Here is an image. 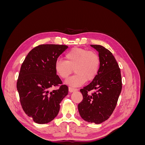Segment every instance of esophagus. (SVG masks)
<instances>
[{
	"instance_id": "obj_1",
	"label": "esophagus",
	"mask_w": 145,
	"mask_h": 145,
	"mask_svg": "<svg viewBox=\"0 0 145 145\" xmlns=\"http://www.w3.org/2000/svg\"><path fill=\"white\" fill-rule=\"evenodd\" d=\"M68 90H69V93H72V92L76 91L77 89H75V88H71V87H69L68 88Z\"/></svg>"
}]
</instances>
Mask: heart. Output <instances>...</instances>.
<instances>
[{
  "label": "heart",
  "mask_w": 145,
  "mask_h": 145,
  "mask_svg": "<svg viewBox=\"0 0 145 145\" xmlns=\"http://www.w3.org/2000/svg\"><path fill=\"white\" fill-rule=\"evenodd\" d=\"M65 61L59 59L55 63L56 74L62 78H67L73 69L76 74L66 80L65 83L73 87L80 86L97 77L100 65L99 55L84 48H73L66 54Z\"/></svg>",
  "instance_id": "1"
}]
</instances>
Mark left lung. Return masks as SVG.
I'll return each mask as SVG.
<instances>
[{
	"label": "left lung",
	"mask_w": 145,
	"mask_h": 145,
	"mask_svg": "<svg viewBox=\"0 0 145 145\" xmlns=\"http://www.w3.org/2000/svg\"><path fill=\"white\" fill-rule=\"evenodd\" d=\"M99 52L100 69L97 77L80 91L83 100L78 109L83 120L95 124L108 120L116 106L122 83L120 69L111 52L103 46L91 45ZM95 91L89 95L87 93Z\"/></svg>",
	"instance_id": "1"
}]
</instances>
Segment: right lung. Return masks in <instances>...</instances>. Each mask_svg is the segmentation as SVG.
I'll return each instance as SVG.
<instances>
[{"label":"right lung","instance_id":"obj_1","mask_svg":"<svg viewBox=\"0 0 145 145\" xmlns=\"http://www.w3.org/2000/svg\"><path fill=\"white\" fill-rule=\"evenodd\" d=\"M67 45H40L30 51L22 64L17 89L24 112L34 122L45 124L57 116L60 103L68 93L57 75L55 63ZM59 86L57 90L51 87Z\"/></svg>","mask_w":145,"mask_h":145}]
</instances>
